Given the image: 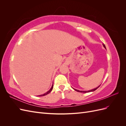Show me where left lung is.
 <instances>
[{"label": "left lung", "mask_w": 126, "mask_h": 126, "mask_svg": "<svg viewBox=\"0 0 126 126\" xmlns=\"http://www.w3.org/2000/svg\"><path fill=\"white\" fill-rule=\"evenodd\" d=\"M103 45V46H104V47L106 48V46H105V45H104V44H102ZM100 86H98V87H97V88H94V89H92V90H88V91H80V90H77V89H74L76 91H78V92H80V93H89V92H91V91H95L97 89H98V88H99L100 87Z\"/></svg>", "instance_id": "1"}]
</instances>
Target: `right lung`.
Masks as SVG:
<instances>
[{
  "mask_svg": "<svg viewBox=\"0 0 126 126\" xmlns=\"http://www.w3.org/2000/svg\"><path fill=\"white\" fill-rule=\"evenodd\" d=\"M52 88H53V85H52V87H51V88H50V89L49 90V91H48L46 93H45V94H41V95H39V96H45V95H46V94H48L49 93H50L51 91V90H52Z\"/></svg>",
  "mask_w": 126,
  "mask_h": 126,
  "instance_id": "obj_1",
  "label": "right lung"
}]
</instances>
